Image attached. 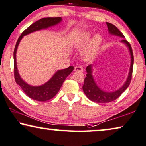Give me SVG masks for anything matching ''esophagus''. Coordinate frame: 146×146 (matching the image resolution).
Wrapping results in <instances>:
<instances>
[{"instance_id":"1","label":"esophagus","mask_w":146,"mask_h":146,"mask_svg":"<svg viewBox=\"0 0 146 146\" xmlns=\"http://www.w3.org/2000/svg\"><path fill=\"white\" fill-rule=\"evenodd\" d=\"M74 70H75V71H79V72H83V69L82 68L81 66H77V67H75Z\"/></svg>"}]
</instances>
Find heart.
<instances>
[{"instance_id":"heart-1","label":"heart","mask_w":146,"mask_h":146,"mask_svg":"<svg viewBox=\"0 0 146 146\" xmlns=\"http://www.w3.org/2000/svg\"><path fill=\"white\" fill-rule=\"evenodd\" d=\"M91 34L89 32H86L77 39L76 46L77 48H82L89 42ZM102 43V37L100 34H96L91 39L87 46L82 52V57L85 61H91L95 57L99 50Z\"/></svg>"}]
</instances>
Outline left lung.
I'll return each instance as SVG.
<instances>
[{"label":"left lung","instance_id":"8db88e82","mask_svg":"<svg viewBox=\"0 0 146 146\" xmlns=\"http://www.w3.org/2000/svg\"><path fill=\"white\" fill-rule=\"evenodd\" d=\"M106 25H107L108 31H109L110 34L115 35V36L122 37V38H124V36L123 35L122 33L113 24L109 23V22H106ZM121 42L124 43L128 47L131 55V65L128 79H127L124 85L120 89L117 90L116 91L111 92V93L103 91L96 85L95 81H94L93 75H92V65H88L87 68H86V71H87V73L86 75L87 77L85 78V80H84L83 90L84 93L86 94V96L92 101L98 102V103H106V102L113 101V100H116V98H118L122 94L123 92L128 87L129 85H130L132 77L133 65H134V55H133L132 49L130 43L127 42L126 40H123Z\"/></svg>","mask_w":146,"mask_h":146}]
</instances>
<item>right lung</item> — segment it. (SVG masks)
<instances>
[{"mask_svg": "<svg viewBox=\"0 0 146 146\" xmlns=\"http://www.w3.org/2000/svg\"><path fill=\"white\" fill-rule=\"evenodd\" d=\"M61 21V17L44 18L38 20V21L33 23L32 25H30L29 27H28L22 33L19 38L18 39L15 48H14V74L16 83L22 88V91L26 94V95H28L32 99L38 100V101H46V100L52 99L53 97H54L55 94L58 93L66 77L73 71L74 69L73 67L70 66L66 69H62V70L57 71L54 74V75L51 78L50 81H48L46 83L41 86H38V87H34V86L29 85L28 84L25 83L21 79L19 73H18L16 62V50H17L18 46L20 40H22L24 36L31 32L37 31V30L45 29V28H49L50 26H54L55 24L59 23Z\"/></svg>", "mask_w": 146, "mask_h": 146, "instance_id": "add662e5", "label": "right lung"}]
</instances>
